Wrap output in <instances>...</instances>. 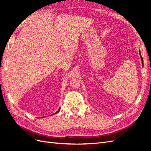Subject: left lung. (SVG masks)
Here are the masks:
<instances>
[{
    "label": "left lung",
    "mask_w": 151,
    "mask_h": 151,
    "mask_svg": "<svg viewBox=\"0 0 151 151\" xmlns=\"http://www.w3.org/2000/svg\"><path fill=\"white\" fill-rule=\"evenodd\" d=\"M139 54H140V59H141V61H142V65H143V64H144V63H143V58H142V56H141V53H140V50H139Z\"/></svg>",
    "instance_id": "8db88e82"
}]
</instances>
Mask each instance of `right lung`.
<instances>
[{"label": "right lung", "instance_id": "add662e5", "mask_svg": "<svg viewBox=\"0 0 151 151\" xmlns=\"http://www.w3.org/2000/svg\"><path fill=\"white\" fill-rule=\"evenodd\" d=\"M60 108H59V109H58V111H57V112H56V113H53V114H52V115H55V114H57V113H58V112H59V111H60ZM42 118H44V117H42Z\"/></svg>", "mask_w": 151, "mask_h": 151}]
</instances>
